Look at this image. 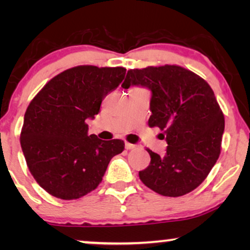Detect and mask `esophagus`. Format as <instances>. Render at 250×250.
Here are the masks:
<instances>
[{
  "instance_id": "obj_1",
  "label": "esophagus",
  "mask_w": 250,
  "mask_h": 250,
  "mask_svg": "<svg viewBox=\"0 0 250 250\" xmlns=\"http://www.w3.org/2000/svg\"><path fill=\"white\" fill-rule=\"evenodd\" d=\"M135 146H136L135 145H132V143L125 142V149H126V150H131V149H134Z\"/></svg>"
}]
</instances>
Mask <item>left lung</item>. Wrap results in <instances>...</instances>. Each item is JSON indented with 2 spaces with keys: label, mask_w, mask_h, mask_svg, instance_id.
Returning <instances> with one entry per match:
<instances>
[{
  "label": "left lung",
  "mask_w": 250,
  "mask_h": 250,
  "mask_svg": "<svg viewBox=\"0 0 250 250\" xmlns=\"http://www.w3.org/2000/svg\"><path fill=\"white\" fill-rule=\"evenodd\" d=\"M151 92L150 127L164 131L165 156L146 149L150 165L139 176L149 189L165 197H180L199 187L221 153L224 116L211 87L192 71L165 64L129 69L123 88Z\"/></svg>",
  "instance_id": "8db88e82"
}]
</instances>
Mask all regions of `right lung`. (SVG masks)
Listing matches in <instances>:
<instances>
[{
    "mask_svg": "<svg viewBox=\"0 0 250 250\" xmlns=\"http://www.w3.org/2000/svg\"><path fill=\"white\" fill-rule=\"evenodd\" d=\"M123 67L78 66L53 77L27 108L20 145L27 166L46 192L73 200L101 183L124 141L88 135L86 119L124 80Z\"/></svg>",
    "mask_w": 250,
    "mask_h": 250,
    "instance_id": "1",
    "label": "right lung"
}]
</instances>
